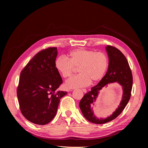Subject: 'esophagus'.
<instances>
[{
  "mask_svg": "<svg viewBox=\"0 0 148 148\" xmlns=\"http://www.w3.org/2000/svg\"><path fill=\"white\" fill-rule=\"evenodd\" d=\"M82 91H83V92H84V93H86V92H87V91H86V89H82Z\"/></svg>",
  "mask_w": 148,
  "mask_h": 148,
  "instance_id": "obj_1",
  "label": "esophagus"
}]
</instances>
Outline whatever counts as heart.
Returning a JSON list of instances; mask_svg holds the SVG:
<instances>
[{
  "mask_svg": "<svg viewBox=\"0 0 148 148\" xmlns=\"http://www.w3.org/2000/svg\"><path fill=\"white\" fill-rule=\"evenodd\" d=\"M69 59L60 56L55 61L56 70L64 78H69L74 73L75 67H79L77 76L65 83L69 89L82 88L93 82L100 81L104 77L108 66V59L104 53L93 50L78 49L71 51Z\"/></svg>",
  "mask_w": 148,
  "mask_h": 148,
  "instance_id": "obj_1",
  "label": "heart"
}]
</instances>
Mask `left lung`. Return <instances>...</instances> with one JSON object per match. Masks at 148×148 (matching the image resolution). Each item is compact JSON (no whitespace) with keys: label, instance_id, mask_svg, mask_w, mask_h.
Here are the masks:
<instances>
[{"label":"left lung","instance_id":"obj_1","mask_svg":"<svg viewBox=\"0 0 148 148\" xmlns=\"http://www.w3.org/2000/svg\"><path fill=\"white\" fill-rule=\"evenodd\" d=\"M106 50L109 57L108 70L105 76L91 90L86 93L79 102V108L84 117L90 122L103 124L113 120L122 113L130 99L133 84L132 73L126 57L118 49L107 46ZM118 82L123 86V98L119 106L110 116L98 118L93 111V106L100 92L109 83Z\"/></svg>","mask_w":148,"mask_h":148}]
</instances>
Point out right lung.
Wrapping results in <instances>:
<instances>
[{"label": "right lung", "instance_id": "add662e5", "mask_svg": "<svg viewBox=\"0 0 148 148\" xmlns=\"http://www.w3.org/2000/svg\"><path fill=\"white\" fill-rule=\"evenodd\" d=\"M57 47H49L36 54L21 71L17 88L20 110L29 122L44 125L56 115L60 99L67 94L58 91L62 83L55 66Z\"/></svg>", "mask_w": 148, "mask_h": 148}]
</instances>
